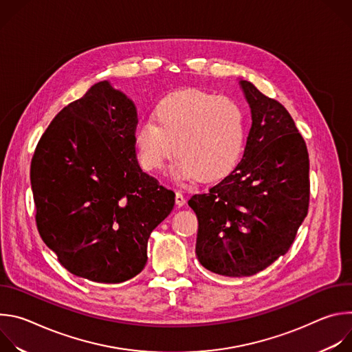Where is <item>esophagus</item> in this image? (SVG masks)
<instances>
[{
    "instance_id": "obj_1",
    "label": "esophagus",
    "mask_w": 352,
    "mask_h": 352,
    "mask_svg": "<svg viewBox=\"0 0 352 352\" xmlns=\"http://www.w3.org/2000/svg\"><path fill=\"white\" fill-rule=\"evenodd\" d=\"M175 204L178 208H182L186 204V199L181 192H177V195H175Z\"/></svg>"
}]
</instances>
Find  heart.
I'll return each mask as SVG.
<instances>
[{"label": "heart", "mask_w": 352, "mask_h": 352, "mask_svg": "<svg viewBox=\"0 0 352 352\" xmlns=\"http://www.w3.org/2000/svg\"><path fill=\"white\" fill-rule=\"evenodd\" d=\"M152 120L135 131L139 162L147 171L162 170L177 152L178 179L202 177L212 182L226 177L242 156L248 120L241 103L231 97L174 91L159 100Z\"/></svg>", "instance_id": "obj_1"}]
</instances>
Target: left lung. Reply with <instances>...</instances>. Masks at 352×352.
Segmentation results:
<instances>
[{
	"mask_svg": "<svg viewBox=\"0 0 352 352\" xmlns=\"http://www.w3.org/2000/svg\"><path fill=\"white\" fill-rule=\"evenodd\" d=\"M252 114L242 160L188 205L199 228L196 256L227 277L254 276L285 255L309 208V155L289 113L239 80Z\"/></svg>",
	"mask_w": 352,
	"mask_h": 352,
	"instance_id": "left-lung-1",
	"label": "left lung"
}]
</instances>
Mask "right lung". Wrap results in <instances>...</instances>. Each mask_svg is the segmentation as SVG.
Instances as JSON below:
<instances>
[{"label": "right lung", "mask_w": 352, "mask_h": 352, "mask_svg": "<svg viewBox=\"0 0 352 352\" xmlns=\"http://www.w3.org/2000/svg\"><path fill=\"white\" fill-rule=\"evenodd\" d=\"M136 107L109 80L64 107L41 135L30 166L36 224L72 274L117 284L139 274L147 239L175 193L143 173Z\"/></svg>", "instance_id": "add662e5"}]
</instances>
